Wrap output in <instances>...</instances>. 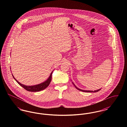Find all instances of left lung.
<instances>
[{
    "mask_svg": "<svg viewBox=\"0 0 127 127\" xmlns=\"http://www.w3.org/2000/svg\"><path fill=\"white\" fill-rule=\"evenodd\" d=\"M73 84L74 85V86L75 87V88L77 89V90H78L79 91H83V92H97V91H100L101 89H98V90H96V91H85V90H81V89H79L78 88H77L76 86H75V85L74 84V83L72 82Z\"/></svg>",
    "mask_w": 127,
    "mask_h": 127,
    "instance_id": "8db88e82",
    "label": "left lung"
}]
</instances>
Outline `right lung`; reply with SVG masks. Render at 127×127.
Returning <instances> with one entry per match:
<instances>
[{
	"mask_svg": "<svg viewBox=\"0 0 127 127\" xmlns=\"http://www.w3.org/2000/svg\"><path fill=\"white\" fill-rule=\"evenodd\" d=\"M11 69V68H10ZM53 70L51 72L50 74V76L48 77V79H47L46 81L43 82L41 83L35 85H32V86H27L24 84H22L20 83L19 82L15 79L12 74L13 78L17 81V82L18 83L20 86H21L22 87H23L26 90L31 91V92H37L39 91H42L44 89H45L47 87H48V85L50 84L51 80V78H52V74L53 72Z\"/></svg>",
	"mask_w": 127,
	"mask_h": 127,
	"instance_id": "right-lung-1",
	"label": "right lung"
}]
</instances>
